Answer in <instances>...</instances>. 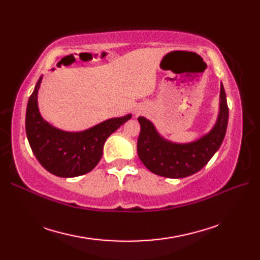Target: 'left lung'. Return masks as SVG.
Segmentation results:
<instances>
[{"label":"left lung","mask_w":260,"mask_h":260,"mask_svg":"<svg viewBox=\"0 0 260 260\" xmlns=\"http://www.w3.org/2000/svg\"><path fill=\"white\" fill-rule=\"evenodd\" d=\"M229 109L222 82L220 84L219 114L210 132L189 143L171 142L158 133L151 120L140 116L141 133L137 154L145 167L164 178H186L200 171L211 159L224 139Z\"/></svg>","instance_id":"left-lung-1"}]
</instances>
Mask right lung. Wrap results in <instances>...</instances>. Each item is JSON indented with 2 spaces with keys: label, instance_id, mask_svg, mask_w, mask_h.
Wrapping results in <instances>:
<instances>
[{
  "label": "right lung",
  "instance_id": "add662e5",
  "mask_svg": "<svg viewBox=\"0 0 260 260\" xmlns=\"http://www.w3.org/2000/svg\"><path fill=\"white\" fill-rule=\"evenodd\" d=\"M39 78L27 102L25 132L35 156L48 172L60 178H75L96 167L103 155L105 142L132 118V114L104 120L81 132H66L43 119L38 106Z\"/></svg>",
  "mask_w": 260,
  "mask_h": 260
}]
</instances>
